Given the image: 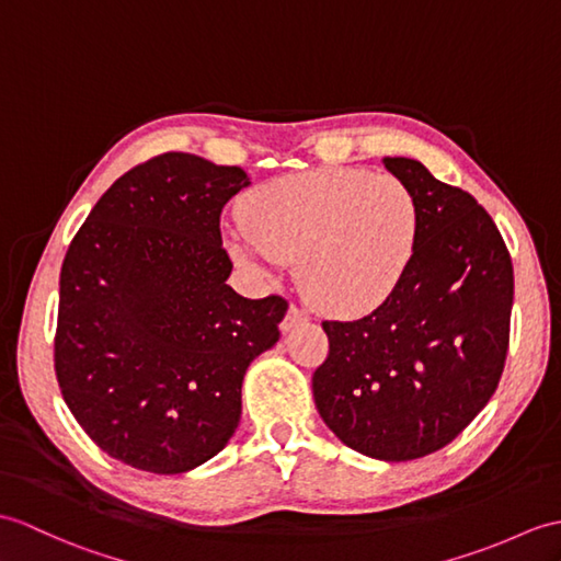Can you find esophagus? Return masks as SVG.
<instances>
[{"mask_svg":"<svg viewBox=\"0 0 561 561\" xmlns=\"http://www.w3.org/2000/svg\"><path fill=\"white\" fill-rule=\"evenodd\" d=\"M306 320H308V316L301 308L289 306V310H286V316L282 320V332H291L298 322H306Z\"/></svg>","mask_w":561,"mask_h":561,"instance_id":"obj_1","label":"esophagus"}]
</instances>
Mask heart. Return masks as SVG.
<instances>
[{
	"label": "heart",
	"instance_id": "b5f03b06",
	"mask_svg": "<svg viewBox=\"0 0 561 561\" xmlns=\"http://www.w3.org/2000/svg\"><path fill=\"white\" fill-rule=\"evenodd\" d=\"M241 217L225 239L231 257L260 275L296 263L306 301L340 318L392 296L419 237V205L399 179L344 167L267 181L245 195Z\"/></svg>",
	"mask_w": 561,
	"mask_h": 561
}]
</instances>
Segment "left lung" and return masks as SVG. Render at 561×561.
<instances>
[{
	"label": "left lung",
	"instance_id": "left-lung-1",
	"mask_svg": "<svg viewBox=\"0 0 561 561\" xmlns=\"http://www.w3.org/2000/svg\"><path fill=\"white\" fill-rule=\"evenodd\" d=\"M419 205L407 275L370 316L324 320L330 354L312 373L324 425L380 461L442 449L483 411L510 348L514 267L471 193L419 160L385 158Z\"/></svg>",
	"mask_w": 561,
	"mask_h": 561
}]
</instances>
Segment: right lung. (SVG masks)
<instances>
[{
	"instance_id": "add662e5",
	"label": "right lung",
	"mask_w": 561,
	"mask_h": 561,
	"mask_svg": "<svg viewBox=\"0 0 561 561\" xmlns=\"http://www.w3.org/2000/svg\"><path fill=\"white\" fill-rule=\"evenodd\" d=\"M241 167L164 152L110 186L59 277L55 370L73 419L112 459L172 476L213 459L241 421L251 360L289 304L227 284L219 215Z\"/></svg>"
}]
</instances>
